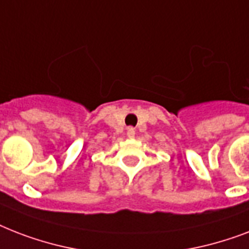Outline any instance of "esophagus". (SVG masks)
I'll list each match as a JSON object with an SVG mask.
<instances>
[{"label": "esophagus", "mask_w": 249, "mask_h": 249, "mask_svg": "<svg viewBox=\"0 0 249 249\" xmlns=\"http://www.w3.org/2000/svg\"><path fill=\"white\" fill-rule=\"evenodd\" d=\"M128 137H134V134H136V130H134V128H132V126H129L128 128Z\"/></svg>", "instance_id": "1"}]
</instances>
